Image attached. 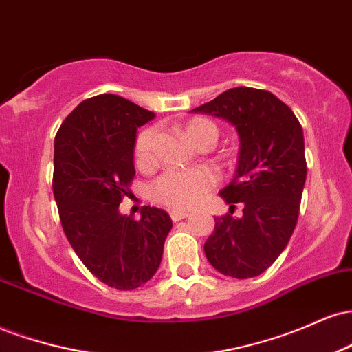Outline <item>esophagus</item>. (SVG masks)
<instances>
[{
  "label": "esophagus",
  "mask_w": 352,
  "mask_h": 352,
  "mask_svg": "<svg viewBox=\"0 0 352 352\" xmlns=\"http://www.w3.org/2000/svg\"><path fill=\"white\" fill-rule=\"evenodd\" d=\"M168 213H170V218L173 221H180V220H184V218L190 217V213L185 212V210H170Z\"/></svg>",
  "instance_id": "obj_1"
}]
</instances>
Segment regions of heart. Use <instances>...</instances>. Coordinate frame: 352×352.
<instances>
[{"label":"heart","instance_id":"1","mask_svg":"<svg viewBox=\"0 0 352 352\" xmlns=\"http://www.w3.org/2000/svg\"><path fill=\"white\" fill-rule=\"evenodd\" d=\"M184 134L197 147L212 145L218 139V125L207 117H192L184 124ZM157 129L147 127L137 135L134 144V162L139 168H147L153 160V144ZM215 173L210 168L193 170H168L151 185L152 199L172 208H192L200 204L205 193L215 185Z\"/></svg>","mask_w":352,"mask_h":352}]
</instances>
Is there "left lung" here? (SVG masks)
Returning <instances> with one entry per match:
<instances>
[{
	"label": "left lung",
	"mask_w": 352,
	"mask_h": 352,
	"mask_svg": "<svg viewBox=\"0 0 352 352\" xmlns=\"http://www.w3.org/2000/svg\"><path fill=\"white\" fill-rule=\"evenodd\" d=\"M228 120L240 135L235 179L220 192L233 213L215 218L205 241L207 260L225 276L261 274L288 245L306 182L305 137L293 111L270 91L233 87L193 109Z\"/></svg>",
	"instance_id": "8db88e82"
}]
</instances>
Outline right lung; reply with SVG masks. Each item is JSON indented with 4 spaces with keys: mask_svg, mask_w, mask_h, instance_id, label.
I'll return each instance as SVG.
<instances>
[{
    "mask_svg": "<svg viewBox=\"0 0 352 352\" xmlns=\"http://www.w3.org/2000/svg\"><path fill=\"white\" fill-rule=\"evenodd\" d=\"M155 114L116 94L82 100L54 139L52 192L60 225L84 266L116 289H135L159 270L172 228L167 212L144 207L140 220L119 205L135 175L137 127Z\"/></svg>",
    "mask_w": 352,
    "mask_h": 352,
    "instance_id": "right-lung-1",
    "label": "right lung"
}]
</instances>
